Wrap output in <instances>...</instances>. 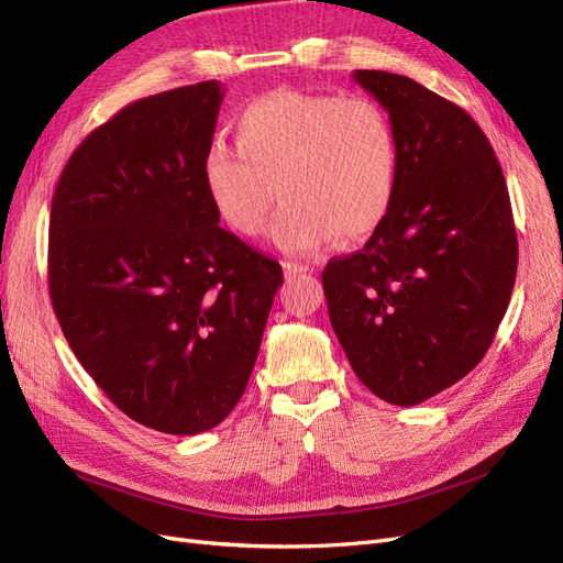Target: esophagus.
<instances>
[{
	"label": "esophagus",
	"instance_id": "1",
	"mask_svg": "<svg viewBox=\"0 0 563 563\" xmlns=\"http://www.w3.org/2000/svg\"><path fill=\"white\" fill-rule=\"evenodd\" d=\"M314 267L312 265H308V263H296V261H286L284 263V272H286V277L291 279V277H300V275H308V272H312Z\"/></svg>",
	"mask_w": 563,
	"mask_h": 563
}]
</instances>
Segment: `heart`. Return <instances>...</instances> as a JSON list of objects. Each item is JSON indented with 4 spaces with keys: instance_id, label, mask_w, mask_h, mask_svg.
I'll use <instances>...</instances> for the list:
<instances>
[{
    "instance_id": "obj_1",
    "label": "heart",
    "mask_w": 563,
    "mask_h": 563,
    "mask_svg": "<svg viewBox=\"0 0 563 563\" xmlns=\"http://www.w3.org/2000/svg\"><path fill=\"white\" fill-rule=\"evenodd\" d=\"M232 133L236 150L213 143L201 159L203 190L232 232L263 234L277 190L272 240L288 253L362 242L389 216L399 139L378 100L269 91L234 114Z\"/></svg>"
}]
</instances>
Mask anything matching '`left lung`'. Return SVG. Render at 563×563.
<instances>
[{
  "label": "left lung",
  "mask_w": 563,
  "mask_h": 563,
  "mask_svg": "<svg viewBox=\"0 0 563 563\" xmlns=\"http://www.w3.org/2000/svg\"><path fill=\"white\" fill-rule=\"evenodd\" d=\"M354 81L399 139L397 197L356 253L321 272L331 327L373 395L413 406L484 360L517 277V230L479 124L422 84L383 70Z\"/></svg>",
  "instance_id": "8db88e82"
}]
</instances>
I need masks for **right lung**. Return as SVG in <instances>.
<instances>
[{
	"instance_id": "1",
	"label": "right lung",
	"mask_w": 563,
	"mask_h": 563,
	"mask_svg": "<svg viewBox=\"0 0 563 563\" xmlns=\"http://www.w3.org/2000/svg\"><path fill=\"white\" fill-rule=\"evenodd\" d=\"M223 89L119 110L51 199L48 294L84 371L131 420L199 434L242 399L282 265L220 228L203 190Z\"/></svg>"
}]
</instances>
